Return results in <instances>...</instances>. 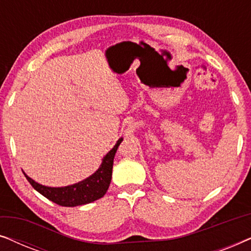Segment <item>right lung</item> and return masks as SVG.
<instances>
[{"label":"right lung","instance_id":"add662e5","mask_svg":"<svg viewBox=\"0 0 251 251\" xmlns=\"http://www.w3.org/2000/svg\"><path fill=\"white\" fill-rule=\"evenodd\" d=\"M122 142V138L118 140L115 146L106 154L102 160V163L99 169L87 179L80 181V183L71 185V186L65 187H48L43 185L37 184L32 178L28 176L25 177L29 184L35 188V190L49 199L54 203L63 205V207H76L90 203L98 199L102 198L108 190L109 183L112 179V169H113V160L118 151V147Z\"/></svg>","mask_w":251,"mask_h":251}]
</instances>
